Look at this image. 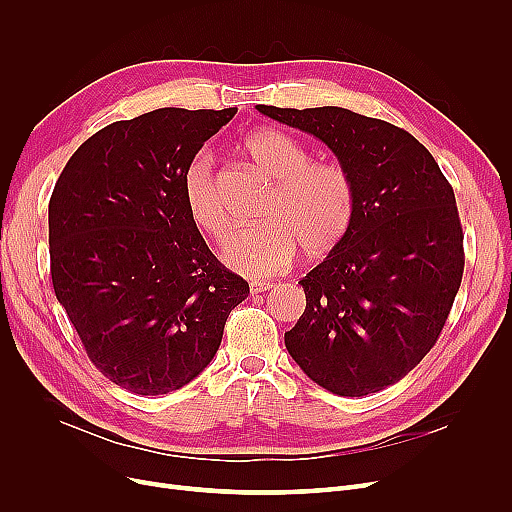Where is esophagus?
Instances as JSON below:
<instances>
[{"mask_svg":"<svg viewBox=\"0 0 512 512\" xmlns=\"http://www.w3.org/2000/svg\"><path fill=\"white\" fill-rule=\"evenodd\" d=\"M272 286H274V282H270V280H255V282H251V292L261 294L263 290H270Z\"/></svg>","mask_w":512,"mask_h":512,"instance_id":"1","label":"esophagus"}]
</instances>
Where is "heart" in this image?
Wrapping results in <instances>:
<instances>
[{"label": "heart", "instance_id": "1", "mask_svg": "<svg viewBox=\"0 0 512 512\" xmlns=\"http://www.w3.org/2000/svg\"><path fill=\"white\" fill-rule=\"evenodd\" d=\"M245 151L253 164L274 180V191L261 209V224L230 236L222 259L247 278L284 272L297 257H319L346 236L355 218V184L348 172L330 161H313L311 151L290 134L265 128L249 134ZM209 149H199L182 170L180 191L188 218L207 236L222 238L228 218Z\"/></svg>", "mask_w": 512, "mask_h": 512}]
</instances>
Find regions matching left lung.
<instances>
[{
    "instance_id": "8db88e82",
    "label": "left lung",
    "mask_w": 512,
    "mask_h": 512,
    "mask_svg": "<svg viewBox=\"0 0 512 512\" xmlns=\"http://www.w3.org/2000/svg\"><path fill=\"white\" fill-rule=\"evenodd\" d=\"M324 143L355 184L346 236L299 282L307 307L284 342L338 396L380 392L419 365L463 280L454 191L413 134L344 107L257 105Z\"/></svg>"
}]
</instances>
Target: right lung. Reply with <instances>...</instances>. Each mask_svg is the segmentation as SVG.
<instances>
[{
  "instance_id": "obj_1",
  "label": "right lung",
  "mask_w": 512,
  "mask_h": 512,
  "mask_svg": "<svg viewBox=\"0 0 512 512\" xmlns=\"http://www.w3.org/2000/svg\"><path fill=\"white\" fill-rule=\"evenodd\" d=\"M236 114L161 107L80 145L49 199L51 282L93 365L120 388L174 392L211 363L249 284L213 257L182 170Z\"/></svg>"
}]
</instances>
